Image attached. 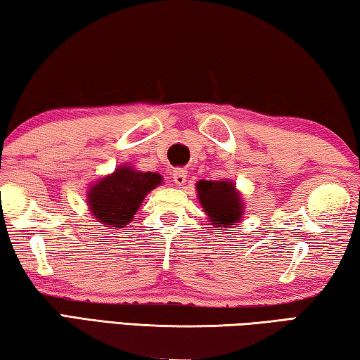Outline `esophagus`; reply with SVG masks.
Segmentation results:
<instances>
[{
    "instance_id": "esophagus-1",
    "label": "esophagus",
    "mask_w": 360,
    "mask_h": 360,
    "mask_svg": "<svg viewBox=\"0 0 360 360\" xmlns=\"http://www.w3.org/2000/svg\"><path fill=\"white\" fill-rule=\"evenodd\" d=\"M172 176H173V181L176 182V184L182 186L186 182V179H187V172H186L184 168H176V169H173Z\"/></svg>"
}]
</instances>
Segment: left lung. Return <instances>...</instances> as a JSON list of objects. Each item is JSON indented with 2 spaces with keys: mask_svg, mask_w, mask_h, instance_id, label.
Masks as SVG:
<instances>
[{
  "mask_svg": "<svg viewBox=\"0 0 360 360\" xmlns=\"http://www.w3.org/2000/svg\"><path fill=\"white\" fill-rule=\"evenodd\" d=\"M198 200L208 214L211 225L233 227L243 216V200L233 182L229 181H198Z\"/></svg>",
  "mask_w": 360,
  "mask_h": 360,
  "instance_id": "obj_1",
  "label": "left lung"
}]
</instances>
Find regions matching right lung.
<instances>
[{
	"label": "right lung",
	"mask_w": 360,
	"mask_h": 360,
	"mask_svg": "<svg viewBox=\"0 0 360 360\" xmlns=\"http://www.w3.org/2000/svg\"><path fill=\"white\" fill-rule=\"evenodd\" d=\"M162 184L158 173L136 172L131 167H119L112 174L101 178L87 193L92 216L105 227L124 229L141 206L152 188Z\"/></svg>",
	"instance_id": "1"
}]
</instances>
